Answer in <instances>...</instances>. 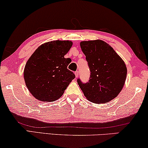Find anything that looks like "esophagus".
Listing matches in <instances>:
<instances>
[{
  "label": "esophagus",
  "mask_w": 148,
  "mask_h": 148,
  "mask_svg": "<svg viewBox=\"0 0 148 148\" xmlns=\"http://www.w3.org/2000/svg\"><path fill=\"white\" fill-rule=\"evenodd\" d=\"M74 74H75V76H76V78H78V74H79L78 71H76V72H74Z\"/></svg>",
  "instance_id": "esophagus-1"
}]
</instances>
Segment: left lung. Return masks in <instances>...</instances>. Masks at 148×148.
<instances>
[{"instance_id": "left-lung-1", "label": "left lung", "mask_w": 148, "mask_h": 148, "mask_svg": "<svg viewBox=\"0 0 148 148\" xmlns=\"http://www.w3.org/2000/svg\"><path fill=\"white\" fill-rule=\"evenodd\" d=\"M90 71L88 82H77L87 99L97 104L106 103L121 91L127 76L125 64L113 47L97 39L80 42Z\"/></svg>"}]
</instances>
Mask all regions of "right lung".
Segmentation results:
<instances>
[{"instance_id":"1","label":"right lung","mask_w":148,"mask_h":148,"mask_svg":"<svg viewBox=\"0 0 148 148\" xmlns=\"http://www.w3.org/2000/svg\"><path fill=\"white\" fill-rule=\"evenodd\" d=\"M72 45L70 41L56 40L45 43L34 51L24 69L26 86L41 101L60 99L75 75L68 69L71 62L64 56Z\"/></svg>"}]
</instances>
